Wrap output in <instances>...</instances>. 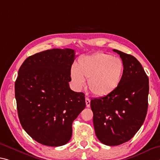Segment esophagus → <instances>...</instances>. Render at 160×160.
<instances>
[{
    "instance_id": "1",
    "label": "esophagus",
    "mask_w": 160,
    "mask_h": 160,
    "mask_svg": "<svg viewBox=\"0 0 160 160\" xmlns=\"http://www.w3.org/2000/svg\"><path fill=\"white\" fill-rule=\"evenodd\" d=\"M85 102H86V106H87L88 108H89L90 106V100L88 97L85 98Z\"/></svg>"
}]
</instances>
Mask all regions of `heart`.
<instances>
[{
  "label": "heart",
  "mask_w": 160,
  "mask_h": 160,
  "mask_svg": "<svg viewBox=\"0 0 160 160\" xmlns=\"http://www.w3.org/2000/svg\"><path fill=\"white\" fill-rule=\"evenodd\" d=\"M120 59L104 52L86 55L78 60L76 68L71 69V79L75 87L81 89L88 80V88L96 96H106L120 85L123 74Z\"/></svg>",
  "instance_id": "b5f03b06"
}]
</instances>
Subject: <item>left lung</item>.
Here are the masks:
<instances>
[{
	"mask_svg": "<svg viewBox=\"0 0 160 160\" xmlns=\"http://www.w3.org/2000/svg\"><path fill=\"white\" fill-rule=\"evenodd\" d=\"M123 63L120 85L106 96L92 99L93 124L98 139L116 146L130 140L145 120L148 108L149 78L132 55L118 50Z\"/></svg>",
	"mask_w": 160,
	"mask_h": 160,
	"instance_id": "1",
	"label": "left lung"
}]
</instances>
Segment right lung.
<instances>
[{"instance_id": "obj_1", "label": "right lung", "mask_w": 160, "mask_h": 160, "mask_svg": "<svg viewBox=\"0 0 160 160\" xmlns=\"http://www.w3.org/2000/svg\"><path fill=\"white\" fill-rule=\"evenodd\" d=\"M75 50H47L26 58L15 82L18 118L24 130L42 144H67L72 125L85 108V94L70 88Z\"/></svg>"}]
</instances>
